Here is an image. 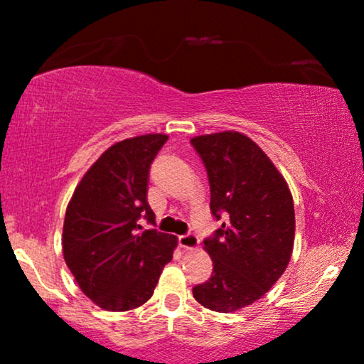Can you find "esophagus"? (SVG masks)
I'll return each instance as SVG.
<instances>
[{"instance_id": "1", "label": "esophagus", "mask_w": 364, "mask_h": 364, "mask_svg": "<svg viewBox=\"0 0 364 364\" xmlns=\"http://www.w3.org/2000/svg\"><path fill=\"white\" fill-rule=\"evenodd\" d=\"M178 243H181L182 248H186V250H193V248L198 247V237L196 233H187V235H182L178 237Z\"/></svg>"}]
</instances>
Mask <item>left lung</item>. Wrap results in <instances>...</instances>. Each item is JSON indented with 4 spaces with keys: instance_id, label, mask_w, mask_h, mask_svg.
Segmentation results:
<instances>
[{
    "instance_id": "obj_1",
    "label": "left lung",
    "mask_w": 364,
    "mask_h": 364,
    "mask_svg": "<svg viewBox=\"0 0 364 364\" xmlns=\"http://www.w3.org/2000/svg\"><path fill=\"white\" fill-rule=\"evenodd\" d=\"M205 164L210 210L222 227L203 242L213 262L193 298L212 311L242 310L265 295L290 263L295 207L285 177L250 137L237 131L191 139Z\"/></svg>"
}]
</instances>
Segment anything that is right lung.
<instances>
[{
	"label": "right lung",
	"instance_id": "1",
	"mask_svg": "<svg viewBox=\"0 0 364 364\" xmlns=\"http://www.w3.org/2000/svg\"><path fill=\"white\" fill-rule=\"evenodd\" d=\"M166 134L112 144L84 173L63 225L64 262L89 300L107 311H127L152 296L177 237L142 230L154 223L147 202L149 168Z\"/></svg>",
	"mask_w": 364,
	"mask_h": 364
}]
</instances>
